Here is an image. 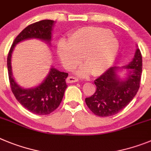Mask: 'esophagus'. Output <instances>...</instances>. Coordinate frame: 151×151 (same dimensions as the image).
<instances>
[{"label":"esophagus","mask_w":151,"mask_h":151,"mask_svg":"<svg viewBox=\"0 0 151 151\" xmlns=\"http://www.w3.org/2000/svg\"><path fill=\"white\" fill-rule=\"evenodd\" d=\"M78 81H79V80H78V78H77V77H73V76H69V77H68V78L66 79L67 83H75V82H77Z\"/></svg>","instance_id":"esophagus-1"}]
</instances>
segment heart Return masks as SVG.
Listing matches in <instances>:
<instances>
[{"instance_id": "1", "label": "heart", "mask_w": 151, "mask_h": 151, "mask_svg": "<svg viewBox=\"0 0 151 151\" xmlns=\"http://www.w3.org/2000/svg\"><path fill=\"white\" fill-rule=\"evenodd\" d=\"M58 54L64 66L71 69L81 61L77 74L86 77L91 72L100 75L111 66L119 51V42L108 29L85 27L70 34L69 39L58 43Z\"/></svg>"}]
</instances>
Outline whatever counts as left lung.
I'll list each match as a JSON object with an SVG mask.
<instances>
[{"label":"left lung","mask_w":151,"mask_h":151,"mask_svg":"<svg viewBox=\"0 0 151 151\" xmlns=\"http://www.w3.org/2000/svg\"><path fill=\"white\" fill-rule=\"evenodd\" d=\"M124 68L128 76L122 79L118 75L121 68L111 67L94 81L96 90L85 99L86 106L96 115L107 117L117 114L133 99L140 87L142 74V55L137 48L133 59Z\"/></svg>","instance_id":"obj_1"}]
</instances>
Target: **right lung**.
<instances>
[{
	"label": "right lung",
	"instance_id": "obj_1",
	"mask_svg": "<svg viewBox=\"0 0 151 151\" xmlns=\"http://www.w3.org/2000/svg\"><path fill=\"white\" fill-rule=\"evenodd\" d=\"M54 23V20L44 19L26 27L14 39L7 56L9 81L13 93L24 108L36 115H48L59 106L68 86L65 80L68 74L52 67L47 77L39 86L24 89L17 84L13 77L11 57L16 45L23 40L38 39L50 45Z\"/></svg>",
	"mask_w": 151,
	"mask_h": 151
}]
</instances>
